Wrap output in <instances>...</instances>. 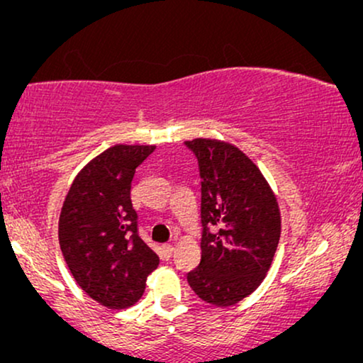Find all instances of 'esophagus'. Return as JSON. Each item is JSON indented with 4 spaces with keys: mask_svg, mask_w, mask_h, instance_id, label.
Listing matches in <instances>:
<instances>
[{
    "mask_svg": "<svg viewBox=\"0 0 363 363\" xmlns=\"http://www.w3.org/2000/svg\"><path fill=\"white\" fill-rule=\"evenodd\" d=\"M173 251H175V247H173L172 245H165L163 246V252H165L167 257H170L173 255Z\"/></svg>",
    "mask_w": 363,
    "mask_h": 363,
    "instance_id": "34e87169",
    "label": "esophagus"
}]
</instances>
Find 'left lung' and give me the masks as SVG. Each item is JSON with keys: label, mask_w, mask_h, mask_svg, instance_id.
<instances>
[{"label": "left lung", "mask_w": 363, "mask_h": 363, "mask_svg": "<svg viewBox=\"0 0 363 363\" xmlns=\"http://www.w3.org/2000/svg\"><path fill=\"white\" fill-rule=\"evenodd\" d=\"M185 145L200 167L203 226L201 261L188 272V284L208 304L235 306L271 267L281 238L279 205L259 168L238 147L213 138Z\"/></svg>", "instance_id": "8db88e82"}]
</instances>
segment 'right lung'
<instances>
[{"label": "right lung", "mask_w": 363, "mask_h": 363, "mask_svg": "<svg viewBox=\"0 0 363 363\" xmlns=\"http://www.w3.org/2000/svg\"><path fill=\"white\" fill-rule=\"evenodd\" d=\"M155 145H113L79 172L59 216V245L81 289L108 309L135 304L158 256L138 236L130 200L137 167Z\"/></svg>", "instance_id": "add662e5"}]
</instances>
